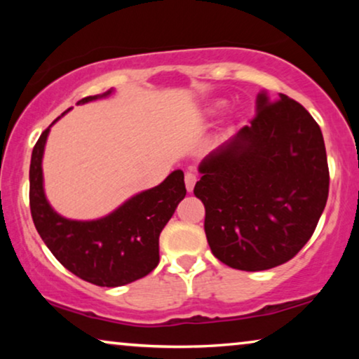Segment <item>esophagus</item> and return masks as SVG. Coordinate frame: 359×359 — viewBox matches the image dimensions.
<instances>
[{"mask_svg":"<svg viewBox=\"0 0 359 359\" xmlns=\"http://www.w3.org/2000/svg\"><path fill=\"white\" fill-rule=\"evenodd\" d=\"M196 181H198V178H196V175L191 173V171H188V173L184 175V184H186V189H188V193H191V191L194 189Z\"/></svg>","mask_w":359,"mask_h":359,"instance_id":"esophagus-1","label":"esophagus"}]
</instances>
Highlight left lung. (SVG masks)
<instances>
[{
    "instance_id": "obj_1",
    "label": "left lung",
    "mask_w": 359,
    "mask_h": 359,
    "mask_svg": "<svg viewBox=\"0 0 359 359\" xmlns=\"http://www.w3.org/2000/svg\"><path fill=\"white\" fill-rule=\"evenodd\" d=\"M194 186L205 208L214 257L230 268L263 271L296 257L312 237L328 198L320 127L286 95L257 97L250 126L201 161Z\"/></svg>"
}]
</instances>
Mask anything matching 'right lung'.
I'll return each mask as SVG.
<instances>
[{"label":"right lung","mask_w":359,"mask_h":359,"mask_svg":"<svg viewBox=\"0 0 359 359\" xmlns=\"http://www.w3.org/2000/svg\"><path fill=\"white\" fill-rule=\"evenodd\" d=\"M111 93L83 97L76 104L107 97ZM58 119L39 137L29 168V203L39 235L68 271L96 286L117 287L147 276L160 262L161 230L186 196L184 173L175 170L163 183L132 196L101 219L63 217L48 204L42 175L43 149L50 127Z\"/></svg>","instance_id":"right-lung-1"}]
</instances>
